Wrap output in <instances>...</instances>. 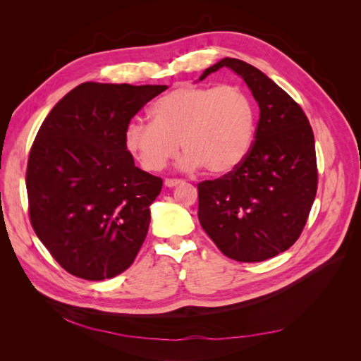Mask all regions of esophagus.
<instances>
[{"label": "esophagus", "mask_w": 361, "mask_h": 361, "mask_svg": "<svg viewBox=\"0 0 361 361\" xmlns=\"http://www.w3.org/2000/svg\"><path fill=\"white\" fill-rule=\"evenodd\" d=\"M180 182H182L180 179H166V180H164V185H166V187H169V188H173V187H178Z\"/></svg>", "instance_id": "esophagus-1"}]
</instances>
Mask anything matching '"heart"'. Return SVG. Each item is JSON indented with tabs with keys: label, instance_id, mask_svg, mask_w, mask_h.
I'll use <instances>...</instances> for the list:
<instances>
[{
	"label": "heart",
	"instance_id": "obj_1",
	"mask_svg": "<svg viewBox=\"0 0 361 361\" xmlns=\"http://www.w3.org/2000/svg\"><path fill=\"white\" fill-rule=\"evenodd\" d=\"M152 122L130 120L123 143L141 167L161 171L187 150L179 166H202L214 176L235 171L250 155L257 113L253 97L241 85H183L164 94L150 108Z\"/></svg>",
	"mask_w": 361,
	"mask_h": 361
}]
</instances>
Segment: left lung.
Segmentation results:
<instances>
[{
    "label": "left lung",
    "mask_w": 361,
    "mask_h": 361,
    "mask_svg": "<svg viewBox=\"0 0 361 361\" xmlns=\"http://www.w3.org/2000/svg\"><path fill=\"white\" fill-rule=\"evenodd\" d=\"M241 76L260 116L250 155L235 171L199 187V221L221 253L238 262H262L300 238L318 188L314 137L307 116L292 97L251 64L223 59Z\"/></svg>",
    "instance_id": "8db88e82"
}]
</instances>
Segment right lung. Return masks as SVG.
Returning <instances> with one entry per match:
<instances>
[{"instance_id": "add662e5", "label": "right lung", "mask_w": 361, "mask_h": 361, "mask_svg": "<svg viewBox=\"0 0 361 361\" xmlns=\"http://www.w3.org/2000/svg\"><path fill=\"white\" fill-rule=\"evenodd\" d=\"M167 85L84 82L57 102L31 146V226L69 274L105 280L143 245L162 179L135 167L125 128Z\"/></svg>"}]
</instances>
